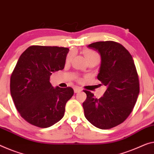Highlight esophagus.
<instances>
[{
    "mask_svg": "<svg viewBox=\"0 0 154 154\" xmlns=\"http://www.w3.org/2000/svg\"><path fill=\"white\" fill-rule=\"evenodd\" d=\"M74 93H79V92L81 91L82 90L80 89V88H78V87H75V88H74Z\"/></svg>",
    "mask_w": 154,
    "mask_h": 154,
    "instance_id": "obj_1",
    "label": "esophagus"
}]
</instances>
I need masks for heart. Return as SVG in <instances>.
Returning a JSON list of instances; mask_svg holds the SVG:
<instances>
[{"label": "heart", "instance_id": "1", "mask_svg": "<svg viewBox=\"0 0 154 154\" xmlns=\"http://www.w3.org/2000/svg\"><path fill=\"white\" fill-rule=\"evenodd\" d=\"M84 55L87 61L93 60V59H97V60H99V58H100L98 54H97L96 51L91 50V49H86V50H85ZM72 56V53H70L68 54L67 58V62H69V61L71 60Z\"/></svg>", "mask_w": 154, "mask_h": 154}]
</instances>
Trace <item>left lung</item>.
Here are the masks:
<instances>
[{"mask_svg":"<svg viewBox=\"0 0 154 154\" xmlns=\"http://www.w3.org/2000/svg\"><path fill=\"white\" fill-rule=\"evenodd\" d=\"M87 47L100 54L97 79L107 90L98 99L91 92L85 91V116L97 128L111 129L127 119L136 103L140 86L136 66L130 53L118 42H96Z\"/></svg>","mask_w":154,"mask_h":154,"instance_id":"obj_1","label":"left lung"}]
</instances>
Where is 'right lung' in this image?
I'll return each mask as SVG.
<instances>
[{"label": "right lung", "mask_w": 154, "mask_h": 154, "mask_svg": "<svg viewBox=\"0 0 154 154\" xmlns=\"http://www.w3.org/2000/svg\"><path fill=\"white\" fill-rule=\"evenodd\" d=\"M69 49L66 47L31 46L21 54L10 79V92L16 109L26 121L47 128L64 116L72 87H54L53 73L63 70Z\"/></svg>", "instance_id": "obj_1"}]
</instances>
